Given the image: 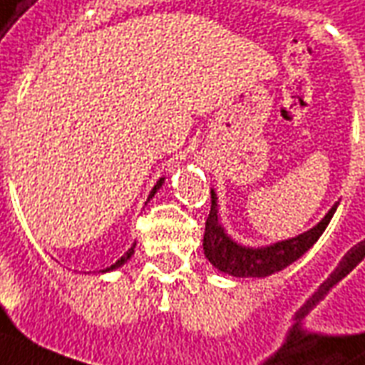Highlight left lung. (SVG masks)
Here are the masks:
<instances>
[{
	"label": "left lung",
	"instance_id": "left-lung-1",
	"mask_svg": "<svg viewBox=\"0 0 365 365\" xmlns=\"http://www.w3.org/2000/svg\"><path fill=\"white\" fill-rule=\"evenodd\" d=\"M210 214L206 218V230H204L202 240L204 253L214 267H218L220 271L234 275V277H267L271 273L285 269L287 265L299 259L307 250H311L314 242L327 230L328 222L332 220L336 208H338V202H336L314 228L304 232L301 236L279 242L269 247L253 250V247H244V245L236 244L234 240H230L224 234V228L218 222L214 190H210Z\"/></svg>",
	"mask_w": 365,
	"mask_h": 365
}]
</instances>
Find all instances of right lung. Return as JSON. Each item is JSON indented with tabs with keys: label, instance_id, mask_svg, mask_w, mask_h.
Listing matches in <instances>:
<instances>
[{
	"label": "right lung",
	"instance_id": "1",
	"mask_svg": "<svg viewBox=\"0 0 365 365\" xmlns=\"http://www.w3.org/2000/svg\"><path fill=\"white\" fill-rule=\"evenodd\" d=\"M161 185H163V178H161V180H159V182H157V185H155L153 190H151V195H149V198H151V196H153L155 192H157V188L161 187ZM133 247H135V245H131V247H129L128 252H125V255H123V257H120V259H118V261H115V263H113L112 267H108V269H106V271L118 269V267H120V265H123V263H125V261H128L129 257H131V255H133Z\"/></svg>",
	"mask_w": 365,
	"mask_h": 365
}]
</instances>
